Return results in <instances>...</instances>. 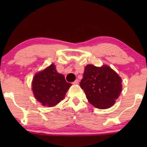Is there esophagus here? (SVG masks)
<instances>
[{
    "label": "esophagus",
    "mask_w": 147,
    "mask_h": 147,
    "mask_svg": "<svg viewBox=\"0 0 147 147\" xmlns=\"http://www.w3.org/2000/svg\"><path fill=\"white\" fill-rule=\"evenodd\" d=\"M73 84H79V80H76L75 81H74V82H73Z\"/></svg>",
    "instance_id": "obj_1"
}]
</instances>
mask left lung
I'll return each instance as SVG.
<instances>
[{
    "label": "left lung",
    "mask_w": 147,
    "mask_h": 147,
    "mask_svg": "<svg viewBox=\"0 0 147 147\" xmlns=\"http://www.w3.org/2000/svg\"><path fill=\"white\" fill-rule=\"evenodd\" d=\"M121 84V78L108 65L96 67L88 64L84 69L80 87L92 105L100 109H107L119 97Z\"/></svg>",
    "instance_id": "obj_1"
}]
</instances>
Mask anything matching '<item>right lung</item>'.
<instances>
[{
  "instance_id": "add662e5",
  "label": "right lung",
  "mask_w": 147,
  "mask_h": 147,
  "mask_svg": "<svg viewBox=\"0 0 147 147\" xmlns=\"http://www.w3.org/2000/svg\"><path fill=\"white\" fill-rule=\"evenodd\" d=\"M71 86L64 76L57 71L53 63L36 74L32 81L34 96L42 105L48 107H53L63 100Z\"/></svg>"
}]
</instances>
